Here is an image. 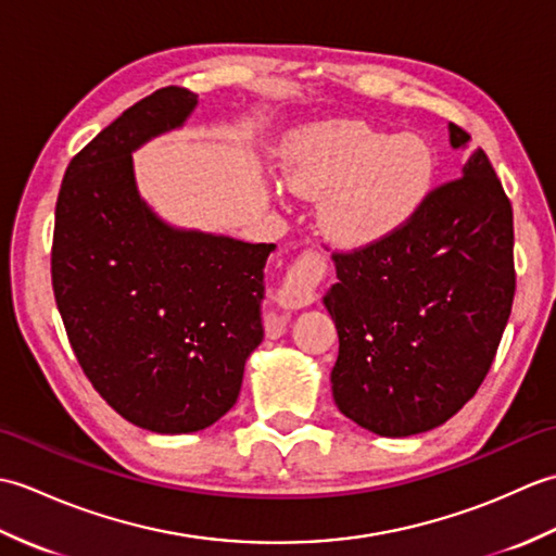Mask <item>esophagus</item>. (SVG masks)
<instances>
[{"label":"esophagus","instance_id":"esophagus-1","mask_svg":"<svg viewBox=\"0 0 556 556\" xmlns=\"http://www.w3.org/2000/svg\"><path fill=\"white\" fill-rule=\"evenodd\" d=\"M320 265L315 260L299 263L289 269L287 279L277 289V303L287 311H299L315 301V281L320 277Z\"/></svg>","mask_w":556,"mask_h":556}]
</instances>
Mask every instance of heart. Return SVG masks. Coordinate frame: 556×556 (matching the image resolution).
I'll return each mask as SVG.
<instances>
[{
	"instance_id": "heart-1",
	"label": "heart",
	"mask_w": 556,
	"mask_h": 556,
	"mask_svg": "<svg viewBox=\"0 0 556 556\" xmlns=\"http://www.w3.org/2000/svg\"><path fill=\"white\" fill-rule=\"evenodd\" d=\"M285 179L317 200V224L341 248L375 245L401 231L428 203L434 155L413 134H384L358 119L299 128L285 146Z\"/></svg>"
}]
</instances>
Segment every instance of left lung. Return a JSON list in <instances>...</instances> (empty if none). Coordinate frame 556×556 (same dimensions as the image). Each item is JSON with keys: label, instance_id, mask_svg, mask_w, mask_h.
<instances>
[{"label": "left lung", "instance_id": "1", "mask_svg": "<svg viewBox=\"0 0 556 556\" xmlns=\"http://www.w3.org/2000/svg\"><path fill=\"white\" fill-rule=\"evenodd\" d=\"M448 143L470 136L448 124ZM332 260L323 303L339 334V410L380 437L446 422L485 380L516 289L514 212L485 152H470L404 229Z\"/></svg>", "mask_w": 556, "mask_h": 556}]
</instances>
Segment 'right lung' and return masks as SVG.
Returning <instances> with one entry per match:
<instances>
[{"instance_id":"right-lung-1","label":"right lung","mask_w":556,"mask_h":556,"mask_svg":"<svg viewBox=\"0 0 556 556\" xmlns=\"http://www.w3.org/2000/svg\"><path fill=\"white\" fill-rule=\"evenodd\" d=\"M198 108L162 88L100 131L64 174L54 212L52 287L92 387L138 428H210L241 392L265 337V265L275 243L164 222L138 191L134 152Z\"/></svg>"}]
</instances>
